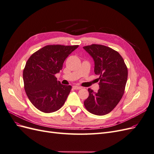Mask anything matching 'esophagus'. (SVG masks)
Returning a JSON list of instances; mask_svg holds the SVG:
<instances>
[{
  "mask_svg": "<svg viewBox=\"0 0 154 154\" xmlns=\"http://www.w3.org/2000/svg\"><path fill=\"white\" fill-rule=\"evenodd\" d=\"M82 87L80 86H78V85H74L73 86V88L75 90H79V89H81Z\"/></svg>",
  "mask_w": 154,
  "mask_h": 154,
  "instance_id": "esophagus-1",
  "label": "esophagus"
}]
</instances>
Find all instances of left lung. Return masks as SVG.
<instances>
[{
  "mask_svg": "<svg viewBox=\"0 0 154 154\" xmlns=\"http://www.w3.org/2000/svg\"><path fill=\"white\" fill-rule=\"evenodd\" d=\"M94 62V73L100 76L97 92L88 88L89 95L84 105L89 112L103 116L118 104L124 94L128 69L119 53L102 45L92 44L83 48Z\"/></svg>",
  "mask_w": 154,
  "mask_h": 154,
  "instance_id": "left-lung-1",
  "label": "left lung"
}]
</instances>
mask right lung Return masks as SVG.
I'll return each mask as SVG.
<instances>
[{
    "mask_svg": "<svg viewBox=\"0 0 154 154\" xmlns=\"http://www.w3.org/2000/svg\"><path fill=\"white\" fill-rule=\"evenodd\" d=\"M78 45L45 46L32 54L23 71L24 88L29 100L45 113L59 110L65 103L72 87L61 84L54 76L62 69L68 56Z\"/></svg>",
    "mask_w": 154,
    "mask_h": 154,
    "instance_id": "add662e5",
    "label": "right lung"
}]
</instances>
